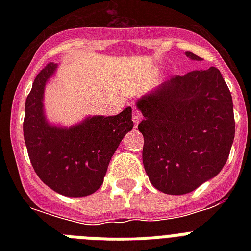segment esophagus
Instances as JSON below:
<instances>
[{"mask_svg": "<svg viewBox=\"0 0 251 251\" xmlns=\"http://www.w3.org/2000/svg\"><path fill=\"white\" fill-rule=\"evenodd\" d=\"M133 121L135 124V126H138V124L142 121V113L138 109L133 110Z\"/></svg>", "mask_w": 251, "mask_h": 251, "instance_id": "1", "label": "esophagus"}]
</instances>
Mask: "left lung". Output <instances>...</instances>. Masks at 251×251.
<instances>
[{
    "instance_id": "obj_1",
    "label": "left lung",
    "mask_w": 251,
    "mask_h": 251,
    "mask_svg": "<svg viewBox=\"0 0 251 251\" xmlns=\"http://www.w3.org/2000/svg\"><path fill=\"white\" fill-rule=\"evenodd\" d=\"M137 108L145 117L138 125L145 138L143 165L157 190L187 194L226 165L236 124L232 95L216 68L165 80L138 99Z\"/></svg>"
}]
</instances>
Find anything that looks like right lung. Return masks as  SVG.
<instances>
[{
  "label": "right lung",
  "instance_id": "right-lung-1",
  "mask_svg": "<svg viewBox=\"0 0 251 251\" xmlns=\"http://www.w3.org/2000/svg\"><path fill=\"white\" fill-rule=\"evenodd\" d=\"M58 65L48 64L25 100L23 135L39 178L65 197H87L102 185L122 138L133 129L131 108L117 116H90L70 127L52 125L44 112V91Z\"/></svg>",
  "mask_w": 251,
  "mask_h": 251
}]
</instances>
